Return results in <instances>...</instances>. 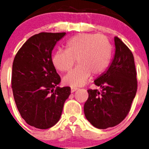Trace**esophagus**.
Returning <instances> with one entry per match:
<instances>
[{"instance_id": "esophagus-1", "label": "esophagus", "mask_w": 149, "mask_h": 149, "mask_svg": "<svg viewBox=\"0 0 149 149\" xmlns=\"http://www.w3.org/2000/svg\"><path fill=\"white\" fill-rule=\"evenodd\" d=\"M77 88H73L72 87V89H71V92H72V93H74V92H75V91H77Z\"/></svg>"}]
</instances>
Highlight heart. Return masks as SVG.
I'll return each mask as SVG.
<instances>
[{"mask_svg":"<svg viewBox=\"0 0 149 149\" xmlns=\"http://www.w3.org/2000/svg\"><path fill=\"white\" fill-rule=\"evenodd\" d=\"M112 45L104 35L81 33L71 38L66 50L58 49L51 57L53 65L61 72L70 71L77 60V66L63 77L66 85L77 87L86 84L93 73H103L109 65Z\"/></svg>","mask_w":149,"mask_h":149,"instance_id":"b5f03b06","label":"heart"}]
</instances>
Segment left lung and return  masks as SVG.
<instances>
[{"mask_svg":"<svg viewBox=\"0 0 149 149\" xmlns=\"http://www.w3.org/2000/svg\"><path fill=\"white\" fill-rule=\"evenodd\" d=\"M116 51L108 69L94 81L101 91L89 89L84 114L95 127L106 129L119 125L130 111L137 90L134 55L119 37H114Z\"/></svg>","mask_w":149,"mask_h":149,"instance_id":"8db88e82","label":"left lung"}]
</instances>
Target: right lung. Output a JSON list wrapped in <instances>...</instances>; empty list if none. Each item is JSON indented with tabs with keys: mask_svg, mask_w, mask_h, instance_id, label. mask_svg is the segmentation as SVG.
<instances>
[{
	"mask_svg": "<svg viewBox=\"0 0 149 149\" xmlns=\"http://www.w3.org/2000/svg\"><path fill=\"white\" fill-rule=\"evenodd\" d=\"M65 33H40L29 38L15 55L12 88L21 116L30 126L48 129L58 122L71 93L61 81L51 61L56 42Z\"/></svg>",
	"mask_w": 149,
	"mask_h": 149,
	"instance_id": "add662e5",
	"label": "right lung"
}]
</instances>
